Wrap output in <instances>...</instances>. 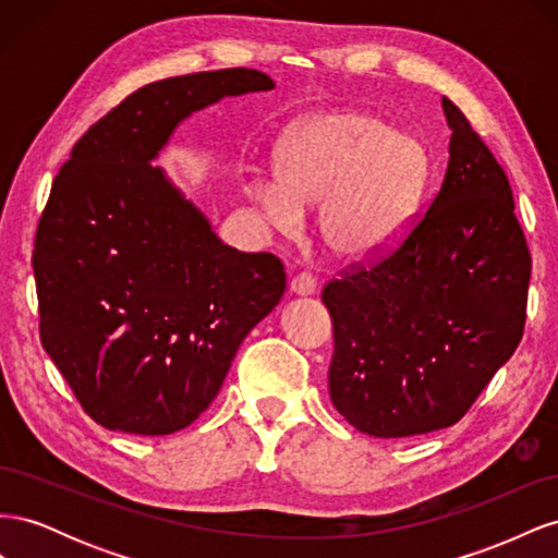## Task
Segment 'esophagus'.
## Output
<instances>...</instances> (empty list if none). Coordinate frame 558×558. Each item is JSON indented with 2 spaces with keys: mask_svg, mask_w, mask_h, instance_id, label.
<instances>
[{
  "mask_svg": "<svg viewBox=\"0 0 558 558\" xmlns=\"http://www.w3.org/2000/svg\"><path fill=\"white\" fill-rule=\"evenodd\" d=\"M291 293L295 295H314L316 293V279L310 272H300L291 281Z\"/></svg>",
  "mask_w": 558,
  "mask_h": 558,
  "instance_id": "34e87169",
  "label": "esophagus"
}]
</instances>
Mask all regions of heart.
Instances as JSON below:
<instances>
[{
  "label": "heart",
  "instance_id": "1",
  "mask_svg": "<svg viewBox=\"0 0 558 558\" xmlns=\"http://www.w3.org/2000/svg\"><path fill=\"white\" fill-rule=\"evenodd\" d=\"M277 177L256 179L248 195L283 232L320 209V234L347 260L391 244L414 214L428 177V156L412 134L365 111H328L291 128L275 150Z\"/></svg>",
  "mask_w": 558,
  "mask_h": 558
}]
</instances>
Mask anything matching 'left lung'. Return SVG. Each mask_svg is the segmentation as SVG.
<instances>
[{
    "label": "left lung",
    "mask_w": 558,
    "mask_h": 558,
    "mask_svg": "<svg viewBox=\"0 0 558 558\" xmlns=\"http://www.w3.org/2000/svg\"><path fill=\"white\" fill-rule=\"evenodd\" d=\"M451 130L440 191L373 267L326 283L335 410L375 437L453 426L526 324L531 253L510 181L463 111L442 97Z\"/></svg>",
    "instance_id": "8db88e82"
}]
</instances>
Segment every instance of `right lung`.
<instances>
[{"label":"right lung","mask_w":558,"mask_h":558,"mask_svg":"<svg viewBox=\"0 0 558 558\" xmlns=\"http://www.w3.org/2000/svg\"><path fill=\"white\" fill-rule=\"evenodd\" d=\"M272 88L246 66L148 83L60 167L32 253L39 332L99 426L132 435L191 426L244 337L279 305L281 260L223 244L150 165L191 113Z\"/></svg>","instance_id":"right-lung-1"}]
</instances>
